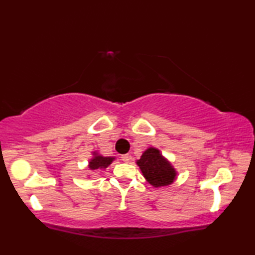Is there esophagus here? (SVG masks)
<instances>
[{
  "label": "esophagus",
  "instance_id": "esophagus-1",
  "mask_svg": "<svg viewBox=\"0 0 255 255\" xmlns=\"http://www.w3.org/2000/svg\"><path fill=\"white\" fill-rule=\"evenodd\" d=\"M130 158H131V156L129 155V154H123V155H122V160H123L124 162H126V163H128V162L130 161Z\"/></svg>",
  "mask_w": 255,
  "mask_h": 255
}]
</instances>
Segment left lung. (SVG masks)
<instances>
[{
  "instance_id": "obj_1",
  "label": "left lung",
  "mask_w": 255,
  "mask_h": 255,
  "mask_svg": "<svg viewBox=\"0 0 255 255\" xmlns=\"http://www.w3.org/2000/svg\"><path fill=\"white\" fill-rule=\"evenodd\" d=\"M142 172V175L150 185L153 187H164L174 183L177 177V171L161 151L150 147L143 151L140 159L136 161Z\"/></svg>"
}]
</instances>
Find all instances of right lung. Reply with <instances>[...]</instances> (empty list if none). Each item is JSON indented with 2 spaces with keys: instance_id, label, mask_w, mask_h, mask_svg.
<instances>
[{
  "instance_id": "right-lung-1",
  "label": "right lung",
  "mask_w": 255,
  "mask_h": 255,
  "mask_svg": "<svg viewBox=\"0 0 255 255\" xmlns=\"http://www.w3.org/2000/svg\"><path fill=\"white\" fill-rule=\"evenodd\" d=\"M92 158L89 161V169L91 171H95V170H105L107 169V166H110L113 161H115V156H104L100 154L97 151H93L92 152Z\"/></svg>"
}]
</instances>
